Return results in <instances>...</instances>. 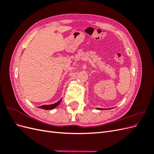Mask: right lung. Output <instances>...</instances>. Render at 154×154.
Masks as SVG:
<instances>
[{
    "instance_id": "add662e5",
    "label": "right lung",
    "mask_w": 154,
    "mask_h": 154,
    "mask_svg": "<svg viewBox=\"0 0 154 154\" xmlns=\"http://www.w3.org/2000/svg\"><path fill=\"white\" fill-rule=\"evenodd\" d=\"M62 99L59 100L58 101H57V103H55L54 104H51V105H42L40 106H38V108L40 109H45V110H51V109H53L55 107H57L60 103V102H61Z\"/></svg>"
}]
</instances>
